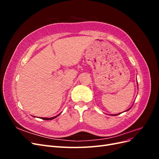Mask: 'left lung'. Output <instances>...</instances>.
<instances>
[{
    "mask_svg": "<svg viewBox=\"0 0 159 159\" xmlns=\"http://www.w3.org/2000/svg\"><path fill=\"white\" fill-rule=\"evenodd\" d=\"M137 85H138V83H137ZM131 107H130V108H129V109L126 110V111H129V110L130 109H131ZM121 113H118V114H116V115H112V116H113V115H119V114H121Z\"/></svg>",
    "mask_w": 159,
    "mask_h": 159,
    "instance_id": "left-lung-1",
    "label": "left lung"
}]
</instances>
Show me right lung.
<instances>
[{"mask_svg":"<svg viewBox=\"0 0 159 159\" xmlns=\"http://www.w3.org/2000/svg\"><path fill=\"white\" fill-rule=\"evenodd\" d=\"M60 114H61V113H60L58 115H56V116H55V117H50V118H48V117H40V119H44V120H52V119H55L56 117H58Z\"/></svg>","mask_w":159,"mask_h":159,"instance_id":"add662e5","label":"right lung"}]
</instances>
